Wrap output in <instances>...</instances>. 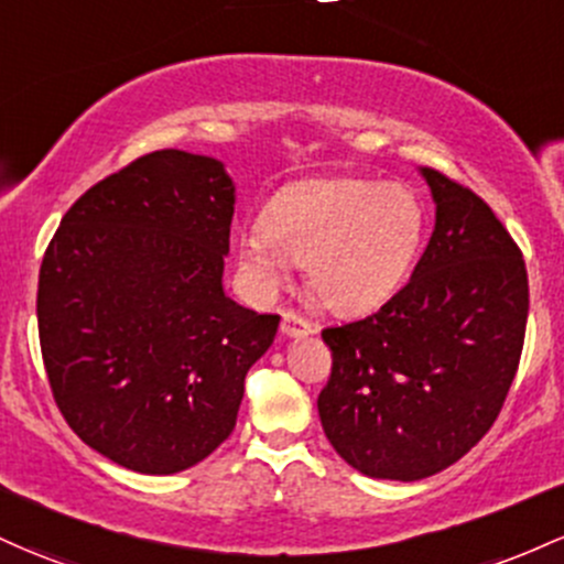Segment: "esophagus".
I'll use <instances>...</instances> for the list:
<instances>
[{
    "label": "esophagus",
    "instance_id": "esophagus-1",
    "mask_svg": "<svg viewBox=\"0 0 564 564\" xmlns=\"http://www.w3.org/2000/svg\"><path fill=\"white\" fill-rule=\"evenodd\" d=\"M281 332H283V337H307V334H315V326L307 324V321L302 318V315L283 313Z\"/></svg>",
    "mask_w": 564,
    "mask_h": 564
}]
</instances>
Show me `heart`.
<instances>
[{"label":"heart","instance_id":"b5f03b06","mask_svg":"<svg viewBox=\"0 0 564 564\" xmlns=\"http://www.w3.org/2000/svg\"><path fill=\"white\" fill-rule=\"evenodd\" d=\"M423 238L425 212L412 189L332 176L278 189L235 253L259 292H275L289 262L305 264L315 300L352 315L391 300L417 262Z\"/></svg>","mask_w":564,"mask_h":564}]
</instances>
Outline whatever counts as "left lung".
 <instances>
[{
  "mask_svg": "<svg viewBox=\"0 0 564 564\" xmlns=\"http://www.w3.org/2000/svg\"><path fill=\"white\" fill-rule=\"evenodd\" d=\"M420 176L436 225L410 283L369 318L324 329L321 425L372 479L417 481L460 460L503 406L528 324L522 251L492 208L444 173Z\"/></svg>",
  "mask_w": 564,
  "mask_h": 564,
  "instance_id": "obj_1",
  "label": "left lung"
}]
</instances>
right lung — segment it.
I'll use <instances>...</instances> for the list:
<instances>
[{"label": "right lung", "mask_w": 564, "mask_h": 564, "mask_svg": "<svg viewBox=\"0 0 564 564\" xmlns=\"http://www.w3.org/2000/svg\"><path fill=\"white\" fill-rule=\"evenodd\" d=\"M232 214L221 160L160 150L85 192L47 246V380L72 431L117 466L178 474L235 429L281 315L225 294Z\"/></svg>", "instance_id": "obj_1"}]
</instances>
